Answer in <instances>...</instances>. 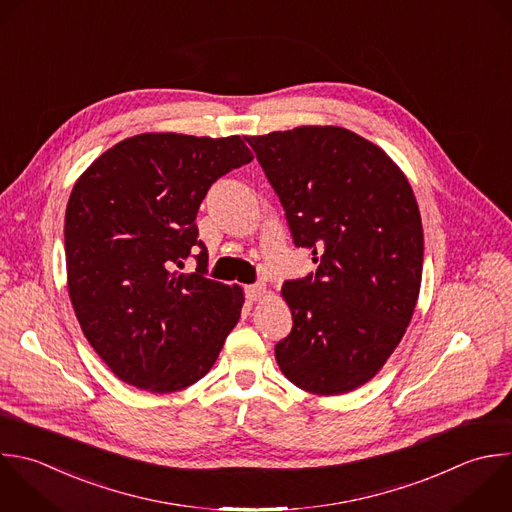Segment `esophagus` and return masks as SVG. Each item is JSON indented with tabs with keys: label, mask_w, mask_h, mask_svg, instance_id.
<instances>
[{
	"label": "esophagus",
	"mask_w": 512,
	"mask_h": 512,
	"mask_svg": "<svg viewBox=\"0 0 512 512\" xmlns=\"http://www.w3.org/2000/svg\"><path fill=\"white\" fill-rule=\"evenodd\" d=\"M264 294H266V286L262 284V282H258V284H250V286H246V296H248V300H260V298H264Z\"/></svg>",
	"instance_id": "esophagus-1"
}]
</instances>
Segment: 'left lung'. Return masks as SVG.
Masks as SVG:
<instances>
[{
    "label": "left lung",
    "instance_id": "1",
    "mask_svg": "<svg viewBox=\"0 0 512 512\" xmlns=\"http://www.w3.org/2000/svg\"><path fill=\"white\" fill-rule=\"evenodd\" d=\"M280 198L294 246L316 270L286 280L292 330L274 346L284 376L312 394L368 382L412 318L424 238L416 198L372 142L336 126L246 138Z\"/></svg>",
    "mask_w": 512,
    "mask_h": 512
}]
</instances>
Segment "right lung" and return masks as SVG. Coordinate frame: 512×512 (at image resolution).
Returning a JSON list of instances; mask_svg holds the SVG:
<instances>
[{"label":"right lung","mask_w":512,"mask_h":512,"mask_svg":"<svg viewBox=\"0 0 512 512\" xmlns=\"http://www.w3.org/2000/svg\"><path fill=\"white\" fill-rule=\"evenodd\" d=\"M252 158L240 136L140 134L76 182L64 226L68 290L88 342L126 384L174 392L216 362L244 296L206 278L196 214L210 186ZM192 251L197 272L178 273Z\"/></svg>","instance_id":"add662e5"}]
</instances>
